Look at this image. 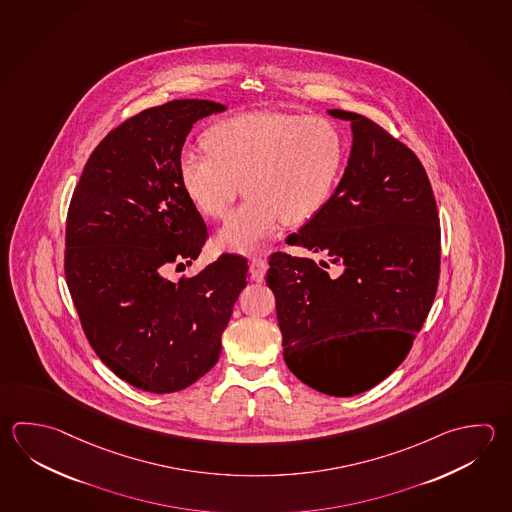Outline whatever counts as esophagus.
<instances>
[{
    "label": "esophagus",
    "mask_w": 512,
    "mask_h": 512,
    "mask_svg": "<svg viewBox=\"0 0 512 512\" xmlns=\"http://www.w3.org/2000/svg\"><path fill=\"white\" fill-rule=\"evenodd\" d=\"M250 270L251 275H253V280L262 282V280H264V275H266V271H268V262L261 259V257H253L250 261Z\"/></svg>",
    "instance_id": "esophagus-1"
}]
</instances>
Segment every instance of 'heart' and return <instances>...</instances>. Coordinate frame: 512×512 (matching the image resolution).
<instances>
[{
    "label": "heart",
    "instance_id": "heart-1",
    "mask_svg": "<svg viewBox=\"0 0 512 512\" xmlns=\"http://www.w3.org/2000/svg\"><path fill=\"white\" fill-rule=\"evenodd\" d=\"M209 150L184 148L177 172L186 197L212 219L226 217L242 192L246 203L217 233L222 250L255 253L282 219L308 221L326 208L346 166L342 130L326 117L257 110L217 121Z\"/></svg>",
    "mask_w": 512,
    "mask_h": 512
}]
</instances>
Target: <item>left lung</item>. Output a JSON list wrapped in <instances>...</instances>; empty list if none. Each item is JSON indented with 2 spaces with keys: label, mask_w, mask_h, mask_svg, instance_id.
<instances>
[{
  "label": "left lung",
  "mask_w": 512,
  "mask_h": 512,
  "mask_svg": "<svg viewBox=\"0 0 512 512\" xmlns=\"http://www.w3.org/2000/svg\"><path fill=\"white\" fill-rule=\"evenodd\" d=\"M351 125L348 166L326 208L286 242L328 255L329 264L273 253L284 362L324 395L364 393L402 364L433 306L440 222L424 166L371 119L328 110ZM381 338L357 365L341 342L351 330Z\"/></svg>",
  "instance_id": "left-lung-1"
}]
</instances>
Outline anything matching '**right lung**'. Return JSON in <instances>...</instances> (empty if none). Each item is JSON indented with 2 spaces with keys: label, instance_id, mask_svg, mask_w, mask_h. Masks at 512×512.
Returning <instances> with one entry per match:
<instances>
[{
  "label": "right lung",
  "instance_id": "1",
  "mask_svg": "<svg viewBox=\"0 0 512 512\" xmlns=\"http://www.w3.org/2000/svg\"><path fill=\"white\" fill-rule=\"evenodd\" d=\"M224 110L175 99L126 119L90 155L68 208L65 277L83 331L117 377L148 393L181 391L215 366L248 279L246 259L228 253L168 279L208 239L177 157L193 123Z\"/></svg>",
  "mask_w": 512,
  "mask_h": 512
}]
</instances>
